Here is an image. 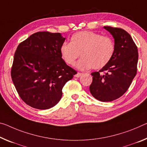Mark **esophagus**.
Masks as SVG:
<instances>
[{"instance_id":"34e87169","label":"esophagus","mask_w":147,"mask_h":147,"mask_svg":"<svg viewBox=\"0 0 147 147\" xmlns=\"http://www.w3.org/2000/svg\"><path fill=\"white\" fill-rule=\"evenodd\" d=\"M82 73H76V74H75V77H77V78H79V77H80L82 75Z\"/></svg>"}]
</instances>
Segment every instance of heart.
<instances>
[{
    "label": "heart",
    "instance_id": "obj_1",
    "mask_svg": "<svg viewBox=\"0 0 147 147\" xmlns=\"http://www.w3.org/2000/svg\"><path fill=\"white\" fill-rule=\"evenodd\" d=\"M115 52L111 38L101 36L92 31H80L74 34L71 42H65L60 47L61 55L67 64L73 65L80 56L82 58L76 64L81 70L99 69L109 63Z\"/></svg>",
    "mask_w": 147,
    "mask_h": 147
}]
</instances>
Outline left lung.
Masks as SVG:
<instances>
[{"instance_id": "1", "label": "left lung", "mask_w": 147, "mask_h": 147, "mask_svg": "<svg viewBox=\"0 0 147 147\" xmlns=\"http://www.w3.org/2000/svg\"><path fill=\"white\" fill-rule=\"evenodd\" d=\"M115 38V52L111 61L99 72H94L90 91L103 102L119 98L128 90L137 74L138 51L130 34L118 27L105 26Z\"/></svg>"}]
</instances>
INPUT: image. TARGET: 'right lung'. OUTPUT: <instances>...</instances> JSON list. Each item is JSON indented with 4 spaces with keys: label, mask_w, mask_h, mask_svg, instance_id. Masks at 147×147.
I'll return each instance as SVG.
<instances>
[{
    "label": "right lung",
    "mask_w": 147,
    "mask_h": 147,
    "mask_svg": "<svg viewBox=\"0 0 147 147\" xmlns=\"http://www.w3.org/2000/svg\"><path fill=\"white\" fill-rule=\"evenodd\" d=\"M65 40L59 32H37L18 46L11 79L21 99L32 108L54 107L65 83L77 73L62 59L60 47Z\"/></svg>",
    "instance_id": "obj_1"
}]
</instances>
